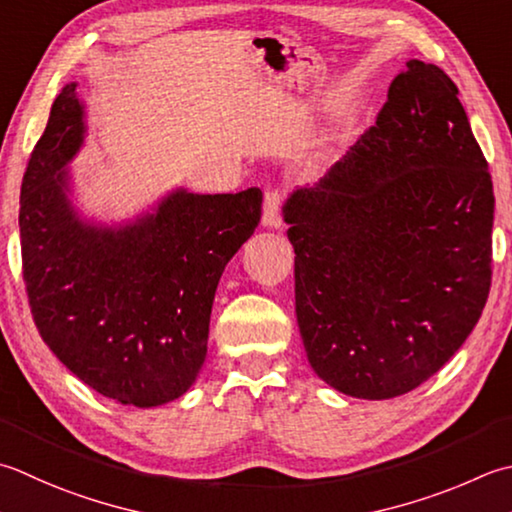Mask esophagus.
<instances>
[{"label":"esophagus","mask_w":512,"mask_h":512,"mask_svg":"<svg viewBox=\"0 0 512 512\" xmlns=\"http://www.w3.org/2000/svg\"><path fill=\"white\" fill-rule=\"evenodd\" d=\"M282 204H284L282 190H266V195H264V215H262V224L264 226H268V228L282 226Z\"/></svg>","instance_id":"34e87169"}]
</instances>
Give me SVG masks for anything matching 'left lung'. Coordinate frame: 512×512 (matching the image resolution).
<instances>
[{
    "label": "left lung",
    "instance_id": "obj_1",
    "mask_svg": "<svg viewBox=\"0 0 512 512\" xmlns=\"http://www.w3.org/2000/svg\"><path fill=\"white\" fill-rule=\"evenodd\" d=\"M459 90L406 62L350 153L284 204L308 362L359 399L433 377L482 317L495 195Z\"/></svg>",
    "mask_w": 512,
    "mask_h": 512
}]
</instances>
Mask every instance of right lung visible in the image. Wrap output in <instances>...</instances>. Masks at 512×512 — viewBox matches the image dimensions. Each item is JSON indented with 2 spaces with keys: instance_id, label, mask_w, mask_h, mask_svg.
Instances as JSON below:
<instances>
[{
  "instance_id": "right-lung-1",
  "label": "right lung",
  "mask_w": 512,
  "mask_h": 512,
  "mask_svg": "<svg viewBox=\"0 0 512 512\" xmlns=\"http://www.w3.org/2000/svg\"><path fill=\"white\" fill-rule=\"evenodd\" d=\"M77 84L57 95L19 197L33 322L59 362L99 395L139 408L182 397L206 359L226 264L262 217V190H175L135 224H86L62 170L84 142Z\"/></svg>"
}]
</instances>
